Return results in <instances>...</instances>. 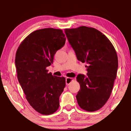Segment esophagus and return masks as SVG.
<instances>
[{"label":"esophagus","mask_w":131,"mask_h":131,"mask_svg":"<svg viewBox=\"0 0 131 131\" xmlns=\"http://www.w3.org/2000/svg\"><path fill=\"white\" fill-rule=\"evenodd\" d=\"M73 80V79L72 78H70V77H66V84L67 85H69L71 82H72Z\"/></svg>","instance_id":"esophagus-1"}]
</instances>
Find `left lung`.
Returning <instances> with one entry per match:
<instances>
[{
    "instance_id": "obj_1",
    "label": "left lung",
    "mask_w": 131,
    "mask_h": 131,
    "mask_svg": "<svg viewBox=\"0 0 131 131\" xmlns=\"http://www.w3.org/2000/svg\"><path fill=\"white\" fill-rule=\"evenodd\" d=\"M65 34L77 58L85 63L87 76L79 74L80 89L76 95L80 107L94 112L109 98L118 69L116 50L105 35L94 28L81 26L65 29Z\"/></svg>"
}]
</instances>
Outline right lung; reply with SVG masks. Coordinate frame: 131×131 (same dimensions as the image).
<instances>
[{"instance_id": "obj_1", "label": "right lung", "mask_w": 131, "mask_h": 131, "mask_svg": "<svg viewBox=\"0 0 131 131\" xmlns=\"http://www.w3.org/2000/svg\"><path fill=\"white\" fill-rule=\"evenodd\" d=\"M65 36L58 29L35 30L22 41L15 55L18 80L26 99L41 114L56 112L65 87V77L52 76L46 69L52 63L56 52L65 45Z\"/></svg>"}]
</instances>
